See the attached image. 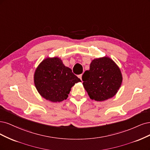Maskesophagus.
<instances>
[{
  "mask_svg": "<svg viewBox=\"0 0 150 150\" xmlns=\"http://www.w3.org/2000/svg\"><path fill=\"white\" fill-rule=\"evenodd\" d=\"M79 78L81 80H82V74H81V75H79Z\"/></svg>",
  "mask_w": 150,
  "mask_h": 150,
  "instance_id": "1",
  "label": "esophagus"
}]
</instances>
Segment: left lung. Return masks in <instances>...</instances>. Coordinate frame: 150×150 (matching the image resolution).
<instances>
[{
    "label": "left lung",
    "instance_id": "8db88e82",
    "mask_svg": "<svg viewBox=\"0 0 150 150\" xmlns=\"http://www.w3.org/2000/svg\"><path fill=\"white\" fill-rule=\"evenodd\" d=\"M82 80L90 98L103 101L117 94L123 77L116 63L110 58L103 57L91 61L90 70L85 71Z\"/></svg>",
    "mask_w": 150,
    "mask_h": 150
}]
</instances>
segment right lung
Wrapping results in <instances>:
<instances>
[{
  "label": "right lung",
  "mask_w": 150,
  "mask_h": 150,
  "mask_svg": "<svg viewBox=\"0 0 150 150\" xmlns=\"http://www.w3.org/2000/svg\"><path fill=\"white\" fill-rule=\"evenodd\" d=\"M33 79L38 92L52 102L66 100L72 86L81 81L59 57L43 60L37 67Z\"/></svg>",
  "instance_id": "1"
}]
</instances>
